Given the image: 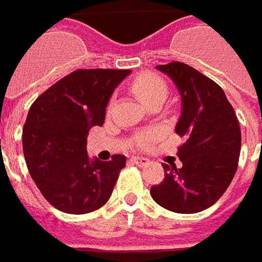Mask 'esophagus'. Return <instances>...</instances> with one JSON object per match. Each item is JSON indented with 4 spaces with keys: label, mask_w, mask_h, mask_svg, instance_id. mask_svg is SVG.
Instances as JSON below:
<instances>
[{
    "label": "esophagus",
    "mask_w": 262,
    "mask_h": 262,
    "mask_svg": "<svg viewBox=\"0 0 262 262\" xmlns=\"http://www.w3.org/2000/svg\"><path fill=\"white\" fill-rule=\"evenodd\" d=\"M131 160L134 161V164H137V165H140V167H142V165H147V164H149V160H148V158H145V157H133Z\"/></svg>",
    "instance_id": "obj_1"
}]
</instances>
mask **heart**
Returning <instances> with one entry per match:
<instances>
[{
    "instance_id": "b5f03b06",
    "label": "heart",
    "mask_w": 262,
    "mask_h": 262,
    "mask_svg": "<svg viewBox=\"0 0 262 262\" xmlns=\"http://www.w3.org/2000/svg\"><path fill=\"white\" fill-rule=\"evenodd\" d=\"M133 91L144 105H148L155 100H165L167 86L160 77L154 74H142L133 81ZM149 144V138L144 140V145Z\"/></svg>"
}]
</instances>
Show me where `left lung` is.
<instances>
[{
  "instance_id": "1",
  "label": "left lung",
  "mask_w": 262,
  "mask_h": 262,
  "mask_svg": "<svg viewBox=\"0 0 262 262\" xmlns=\"http://www.w3.org/2000/svg\"><path fill=\"white\" fill-rule=\"evenodd\" d=\"M155 68L180 93L176 133L184 144L177 152L183 165L162 164L165 178L151 187V196L174 212H200L217 203L235 176L241 149L237 115L223 88L195 68L177 61Z\"/></svg>"
}]
</instances>
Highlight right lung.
<instances>
[{
  "instance_id": "1",
  "label": "right lung",
  "mask_w": 262,
  "mask_h": 262,
  "mask_svg": "<svg viewBox=\"0 0 262 262\" xmlns=\"http://www.w3.org/2000/svg\"><path fill=\"white\" fill-rule=\"evenodd\" d=\"M131 70H78L59 79L32 104L23 148L34 183L44 198L67 214H86L110 200L127 158H90V128L102 125L114 90Z\"/></svg>"
}]
</instances>
